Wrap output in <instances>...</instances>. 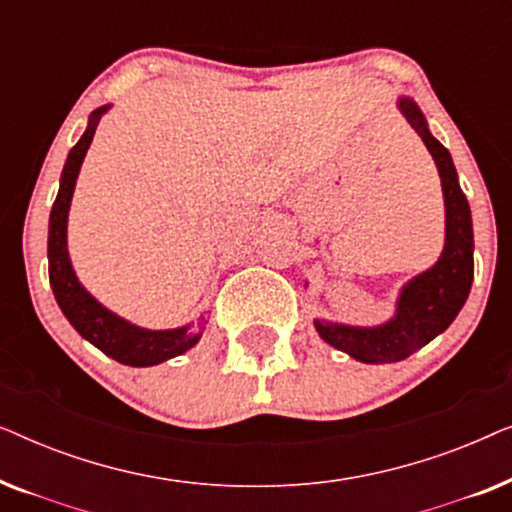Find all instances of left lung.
<instances>
[{
	"label": "left lung",
	"instance_id": "obj_1",
	"mask_svg": "<svg viewBox=\"0 0 512 512\" xmlns=\"http://www.w3.org/2000/svg\"><path fill=\"white\" fill-rule=\"evenodd\" d=\"M396 107L422 137L438 167L445 202V244L438 261L401 286L394 317L377 326H352L340 321L314 319L319 338L361 363H394L445 331L457 319L473 284V219L466 195L461 193L450 151L431 135L417 102L408 95Z\"/></svg>",
	"mask_w": 512,
	"mask_h": 512
}]
</instances>
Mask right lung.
Instances as JSON below:
<instances>
[{
    "instance_id": "right-lung-1",
    "label": "right lung",
    "mask_w": 512,
    "mask_h": 512,
    "mask_svg": "<svg viewBox=\"0 0 512 512\" xmlns=\"http://www.w3.org/2000/svg\"><path fill=\"white\" fill-rule=\"evenodd\" d=\"M111 109V104L95 109L88 116V128L83 132L79 142L65 160L60 174L58 198L53 202L51 219H48V279H51L53 296L58 300V307L65 314L69 324L76 328V333L90 345H95L111 359L132 368H149L158 366L167 359L188 352L198 345L205 331V312L198 317V326L184 324L177 328H144L123 319L121 314L111 312L104 307L86 286L76 277L72 258H69L67 247V221L69 207H72V195L79 179L83 158L93 142L97 125L102 116Z\"/></svg>"
}]
</instances>
